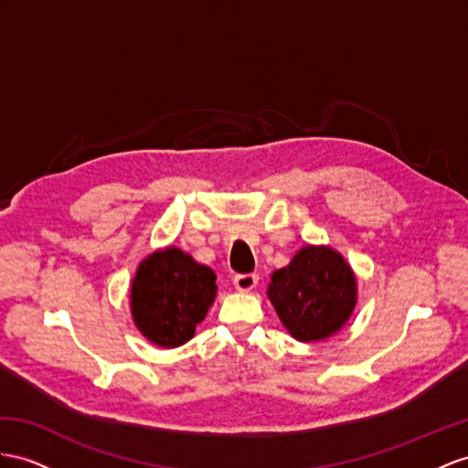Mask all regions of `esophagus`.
<instances>
[{
  "mask_svg": "<svg viewBox=\"0 0 468 468\" xmlns=\"http://www.w3.org/2000/svg\"><path fill=\"white\" fill-rule=\"evenodd\" d=\"M257 282H259V274H255V272L237 274V277L233 279V284L239 292H250L257 286Z\"/></svg>",
  "mask_w": 468,
  "mask_h": 468,
  "instance_id": "34e87169",
  "label": "esophagus"
}]
</instances>
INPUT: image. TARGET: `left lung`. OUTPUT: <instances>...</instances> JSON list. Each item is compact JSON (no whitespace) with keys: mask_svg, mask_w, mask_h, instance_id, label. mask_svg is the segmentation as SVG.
Instances as JSON below:
<instances>
[{"mask_svg":"<svg viewBox=\"0 0 468 468\" xmlns=\"http://www.w3.org/2000/svg\"><path fill=\"white\" fill-rule=\"evenodd\" d=\"M267 294L284 328L296 340L314 342L330 338L348 322L357 286L338 250L308 245L272 272Z\"/></svg>","mask_w":468,"mask_h":468,"instance_id":"1","label":"left lung"}]
</instances>
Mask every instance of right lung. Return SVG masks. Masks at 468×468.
<instances>
[{"mask_svg":"<svg viewBox=\"0 0 468 468\" xmlns=\"http://www.w3.org/2000/svg\"><path fill=\"white\" fill-rule=\"evenodd\" d=\"M215 279L209 267L182 249L154 250L132 279L130 310L136 328L162 348L186 344L215 301Z\"/></svg>","mask_w":468,"mask_h":468,"instance_id":"right-lung-1","label":"right lung"}]
</instances>
